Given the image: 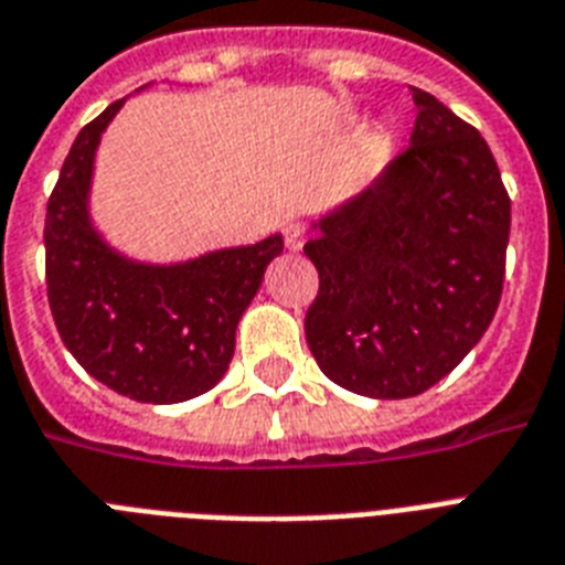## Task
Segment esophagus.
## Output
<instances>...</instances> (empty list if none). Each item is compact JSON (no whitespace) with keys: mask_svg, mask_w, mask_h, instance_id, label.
Segmentation results:
<instances>
[{"mask_svg":"<svg viewBox=\"0 0 565 565\" xmlns=\"http://www.w3.org/2000/svg\"><path fill=\"white\" fill-rule=\"evenodd\" d=\"M305 239H308L305 222H290V225L284 228V246L290 248V252H299V248L305 246Z\"/></svg>","mask_w":565,"mask_h":565,"instance_id":"34e87169","label":"esophagus"}]
</instances>
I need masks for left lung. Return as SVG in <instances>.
I'll list each match as a JSON object with an SVG mask.
<instances>
[{"label": "left lung", "mask_w": 565, "mask_h": 565, "mask_svg": "<svg viewBox=\"0 0 565 565\" xmlns=\"http://www.w3.org/2000/svg\"><path fill=\"white\" fill-rule=\"evenodd\" d=\"M411 90V146L305 243L319 273L310 352L334 384L372 398H411L455 370L490 328L508 264L510 195L490 146Z\"/></svg>", "instance_id": "8db88e82"}]
</instances>
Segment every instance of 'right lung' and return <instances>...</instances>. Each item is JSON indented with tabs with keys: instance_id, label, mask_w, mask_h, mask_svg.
<instances>
[{
	"instance_id": "right-lung-1",
	"label": "right lung",
	"mask_w": 565,
	"mask_h": 565,
	"mask_svg": "<svg viewBox=\"0 0 565 565\" xmlns=\"http://www.w3.org/2000/svg\"><path fill=\"white\" fill-rule=\"evenodd\" d=\"M122 99L78 131L46 204V292L73 358L114 393L172 404L228 370L234 331L284 239L222 248L179 266L114 255L87 220L93 154Z\"/></svg>"
}]
</instances>
